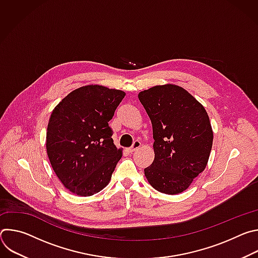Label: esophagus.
Returning <instances> with one entry per match:
<instances>
[{
	"instance_id": "1",
	"label": "esophagus",
	"mask_w": 258,
	"mask_h": 258,
	"mask_svg": "<svg viewBox=\"0 0 258 258\" xmlns=\"http://www.w3.org/2000/svg\"><path fill=\"white\" fill-rule=\"evenodd\" d=\"M141 142L140 141H135L134 142V144H133V146L131 147V148H128L127 149V151L130 152V153H133V152H135L137 149H139L140 148V147H141Z\"/></svg>"
}]
</instances>
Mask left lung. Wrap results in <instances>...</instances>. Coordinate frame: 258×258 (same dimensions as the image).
<instances>
[{
	"label": "left lung",
	"mask_w": 258,
	"mask_h": 258,
	"mask_svg": "<svg viewBox=\"0 0 258 258\" xmlns=\"http://www.w3.org/2000/svg\"><path fill=\"white\" fill-rule=\"evenodd\" d=\"M149 115L154 139V161L144 169L158 192L186 191L208 162L213 133L205 108L175 85L155 86L139 93Z\"/></svg>",
	"instance_id": "obj_1"
}]
</instances>
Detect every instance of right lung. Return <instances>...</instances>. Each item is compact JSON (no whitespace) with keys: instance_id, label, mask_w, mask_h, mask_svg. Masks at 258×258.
<instances>
[{"instance_id":"obj_1","label":"right lung","mask_w":258,"mask_h":258,"mask_svg":"<svg viewBox=\"0 0 258 258\" xmlns=\"http://www.w3.org/2000/svg\"><path fill=\"white\" fill-rule=\"evenodd\" d=\"M125 93L90 85L68 94L52 111L47 128L51 165L71 193L92 196L111 179L121 149L113 144L111 120Z\"/></svg>"}]
</instances>
